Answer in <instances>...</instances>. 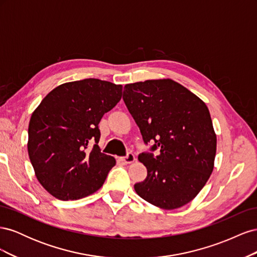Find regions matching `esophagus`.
<instances>
[{"instance_id": "esophagus-1", "label": "esophagus", "mask_w": 257, "mask_h": 257, "mask_svg": "<svg viewBox=\"0 0 257 257\" xmlns=\"http://www.w3.org/2000/svg\"><path fill=\"white\" fill-rule=\"evenodd\" d=\"M121 161L125 163V164H131V163H133V162L136 161V158H135V155H134L133 153L128 152V153L125 155V157L121 158Z\"/></svg>"}]
</instances>
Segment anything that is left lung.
Returning a JSON list of instances; mask_svg holds the SVG:
<instances>
[{
  "label": "left lung",
  "instance_id": "1",
  "mask_svg": "<svg viewBox=\"0 0 257 257\" xmlns=\"http://www.w3.org/2000/svg\"><path fill=\"white\" fill-rule=\"evenodd\" d=\"M123 100L154 157L143 152L147 167L143 182L134 185L142 198L162 209L180 208L195 197L211 175L216 135L206 104L172 79L124 85Z\"/></svg>",
  "mask_w": 257,
  "mask_h": 257
}]
</instances>
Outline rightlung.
<instances>
[{
	"instance_id": "1",
	"label": "right lung",
	"mask_w": 257,
	"mask_h": 257,
	"mask_svg": "<svg viewBox=\"0 0 257 257\" xmlns=\"http://www.w3.org/2000/svg\"><path fill=\"white\" fill-rule=\"evenodd\" d=\"M121 96V84L89 78L59 85L34 110L28 152L37 180L52 196L79 199L104 184L115 160L100 152L98 123Z\"/></svg>"
}]
</instances>
